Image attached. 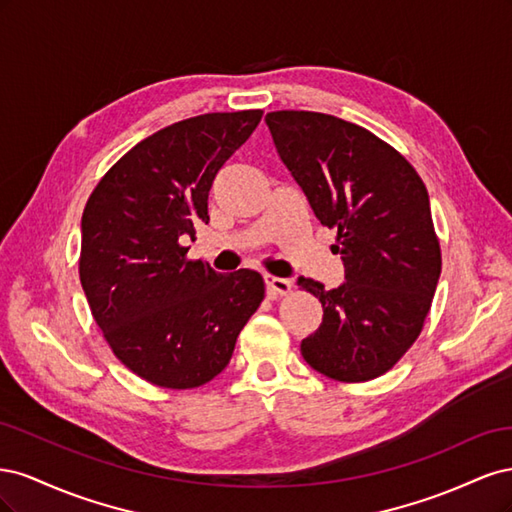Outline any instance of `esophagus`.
Here are the masks:
<instances>
[{"label": "esophagus", "instance_id": "esophagus-1", "mask_svg": "<svg viewBox=\"0 0 512 512\" xmlns=\"http://www.w3.org/2000/svg\"><path fill=\"white\" fill-rule=\"evenodd\" d=\"M265 284H267L269 294H288L292 290V282L284 280V277L265 275Z\"/></svg>", "mask_w": 512, "mask_h": 512}]
</instances>
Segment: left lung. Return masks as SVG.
<instances>
[{"mask_svg":"<svg viewBox=\"0 0 512 512\" xmlns=\"http://www.w3.org/2000/svg\"><path fill=\"white\" fill-rule=\"evenodd\" d=\"M265 121L316 218L337 230L333 252L346 271L333 290L299 277L324 309L316 333L301 342L303 359L339 382L374 380L421 335L440 280L425 183L356 123L312 111H275Z\"/></svg>","mask_w":512,"mask_h":512,"instance_id":"8db88e82","label":"left lung"}]
</instances>
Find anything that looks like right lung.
<instances>
[{
  "mask_svg": "<svg viewBox=\"0 0 512 512\" xmlns=\"http://www.w3.org/2000/svg\"><path fill=\"white\" fill-rule=\"evenodd\" d=\"M260 119L237 111L177 121L134 145L85 205L79 273L91 314L117 359L164 389L218 376L265 299L260 273H218L181 245L209 222L213 179Z\"/></svg>",
  "mask_w": 512,
  "mask_h": 512,
  "instance_id": "right-lung-1",
  "label": "right lung"
}]
</instances>
